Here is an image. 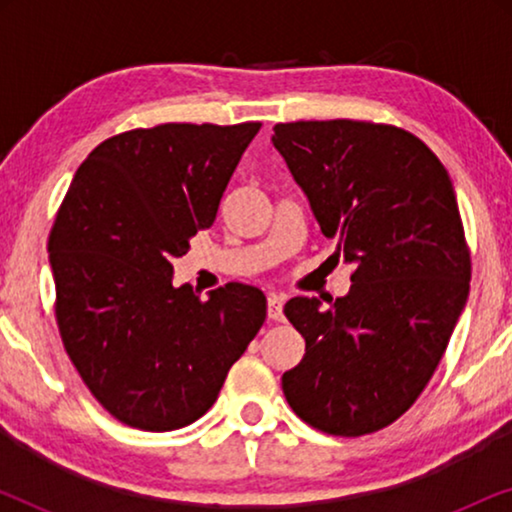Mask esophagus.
Segmentation results:
<instances>
[{
  "label": "esophagus",
  "instance_id": "1",
  "mask_svg": "<svg viewBox=\"0 0 512 512\" xmlns=\"http://www.w3.org/2000/svg\"><path fill=\"white\" fill-rule=\"evenodd\" d=\"M282 307H284V296H282V293H270V296H268V317L272 321H282L284 319Z\"/></svg>",
  "mask_w": 512,
  "mask_h": 512
}]
</instances>
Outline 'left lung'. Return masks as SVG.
Returning a JSON list of instances; mask_svg holds the SVG:
<instances>
[{
    "instance_id": "obj_1",
    "label": "left lung",
    "mask_w": 512,
    "mask_h": 512,
    "mask_svg": "<svg viewBox=\"0 0 512 512\" xmlns=\"http://www.w3.org/2000/svg\"><path fill=\"white\" fill-rule=\"evenodd\" d=\"M272 144L310 200L352 291L321 310L291 298L305 356L282 375L293 412L331 436H366L417 401L468 298L471 254L450 174L396 125L277 123Z\"/></svg>"
}]
</instances>
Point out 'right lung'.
I'll list each match as a JSON object with an SVG mask.
<instances>
[{
	"instance_id": "1",
	"label": "right lung",
	"mask_w": 512,
	"mask_h": 512,
	"mask_svg": "<svg viewBox=\"0 0 512 512\" xmlns=\"http://www.w3.org/2000/svg\"><path fill=\"white\" fill-rule=\"evenodd\" d=\"M261 123H163L104 139L76 170L48 237L55 321L102 408L174 431L212 408L265 321V296L230 282L202 300L172 261L209 228Z\"/></svg>"
}]
</instances>
